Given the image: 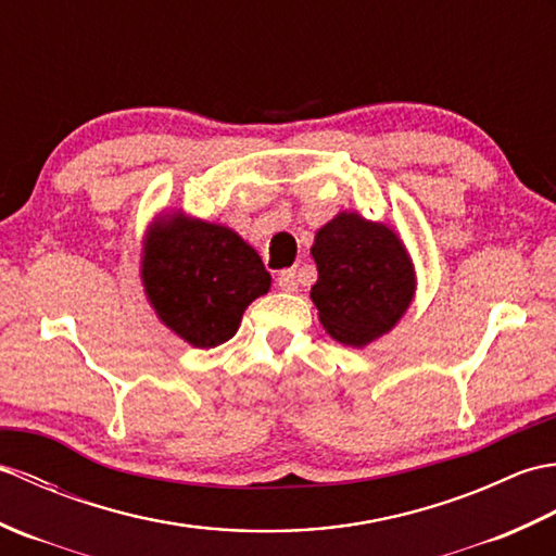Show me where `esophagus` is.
Returning <instances> with one entry per match:
<instances>
[{"instance_id": "1", "label": "esophagus", "mask_w": 556, "mask_h": 556, "mask_svg": "<svg viewBox=\"0 0 556 556\" xmlns=\"http://www.w3.org/2000/svg\"><path fill=\"white\" fill-rule=\"evenodd\" d=\"M277 287L281 289V291H287V293H293L299 289V277H296V269H285V271H279L277 275Z\"/></svg>"}]
</instances>
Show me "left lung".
<instances>
[{
  "label": "left lung",
  "mask_w": 556,
  "mask_h": 556,
  "mask_svg": "<svg viewBox=\"0 0 556 556\" xmlns=\"http://www.w3.org/2000/svg\"><path fill=\"white\" fill-rule=\"evenodd\" d=\"M311 255L317 281L311 299L323 327L339 344L365 346L387 334L416 293L406 245L387 224L339 212L315 233Z\"/></svg>",
  "instance_id": "1"
}]
</instances>
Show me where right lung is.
<instances>
[{
  "mask_svg": "<svg viewBox=\"0 0 556 556\" xmlns=\"http://www.w3.org/2000/svg\"><path fill=\"white\" fill-rule=\"evenodd\" d=\"M140 277L160 320L195 349L229 341L243 311L271 285L263 260L239 233L184 212L148 229Z\"/></svg>",
  "mask_w": 556,
  "mask_h": 556,
  "instance_id": "obj_1",
  "label": "right lung"
}]
</instances>
